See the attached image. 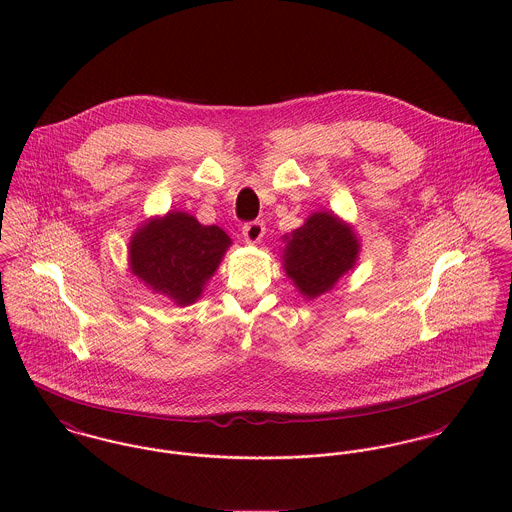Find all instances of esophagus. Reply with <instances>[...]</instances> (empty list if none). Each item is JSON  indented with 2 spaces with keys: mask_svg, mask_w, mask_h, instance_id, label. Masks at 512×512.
Returning a JSON list of instances; mask_svg holds the SVG:
<instances>
[{
  "mask_svg": "<svg viewBox=\"0 0 512 512\" xmlns=\"http://www.w3.org/2000/svg\"><path fill=\"white\" fill-rule=\"evenodd\" d=\"M264 232H266V226H264V222H260V220H252V222H246V224L242 226V234H244V240H246L248 244H258V242L262 240Z\"/></svg>",
  "mask_w": 512,
  "mask_h": 512,
  "instance_id": "34e87169",
  "label": "esophagus"
}]
</instances>
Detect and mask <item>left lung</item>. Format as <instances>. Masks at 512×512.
Listing matches in <instances>:
<instances>
[{
  "label": "left lung",
  "mask_w": 512,
  "mask_h": 512,
  "mask_svg": "<svg viewBox=\"0 0 512 512\" xmlns=\"http://www.w3.org/2000/svg\"><path fill=\"white\" fill-rule=\"evenodd\" d=\"M282 242L286 276L305 299L333 290L357 266L361 252L353 224L333 211H315L299 228L284 234Z\"/></svg>",
  "instance_id": "8db88e82"
}]
</instances>
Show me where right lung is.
Instances as JSON below:
<instances>
[{
  "mask_svg": "<svg viewBox=\"0 0 512 512\" xmlns=\"http://www.w3.org/2000/svg\"><path fill=\"white\" fill-rule=\"evenodd\" d=\"M232 244L217 226L185 211L144 220L128 244L130 272L153 293L185 307L195 303Z\"/></svg>",
  "mask_w": 512,
  "mask_h": 512,
  "instance_id": "add662e5",
  "label": "right lung"
}]
</instances>
